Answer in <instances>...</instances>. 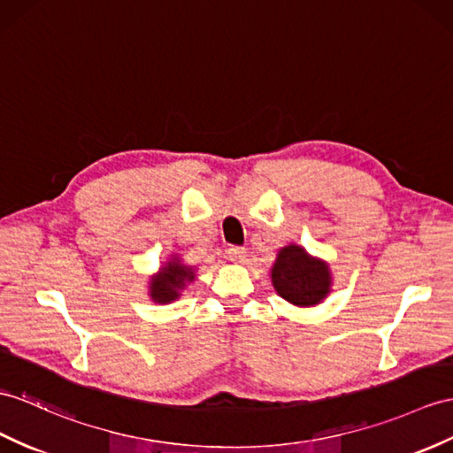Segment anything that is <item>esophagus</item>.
I'll return each mask as SVG.
<instances>
[{"label":"esophagus","instance_id":"esophagus-1","mask_svg":"<svg viewBox=\"0 0 453 453\" xmlns=\"http://www.w3.org/2000/svg\"><path fill=\"white\" fill-rule=\"evenodd\" d=\"M226 253H228V259H230V261L240 263L242 259L246 257V248H242V246H230V248L226 250Z\"/></svg>","mask_w":453,"mask_h":453}]
</instances>
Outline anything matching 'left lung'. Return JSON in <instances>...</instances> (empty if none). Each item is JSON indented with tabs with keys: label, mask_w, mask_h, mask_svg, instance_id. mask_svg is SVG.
<instances>
[{
	"label": "left lung",
	"mask_w": 453,
	"mask_h": 453,
	"mask_svg": "<svg viewBox=\"0 0 453 453\" xmlns=\"http://www.w3.org/2000/svg\"><path fill=\"white\" fill-rule=\"evenodd\" d=\"M273 286L286 302L310 307L323 300L330 288V273L323 261L311 259L300 246L282 248L273 265Z\"/></svg>",
	"instance_id": "1"
}]
</instances>
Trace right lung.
Instances as JSON below:
<instances>
[{"label": "right lung", "mask_w": 453, "mask_h": 453, "mask_svg": "<svg viewBox=\"0 0 453 453\" xmlns=\"http://www.w3.org/2000/svg\"><path fill=\"white\" fill-rule=\"evenodd\" d=\"M190 280H194V271L176 259H173L169 261L167 267H163V271L156 279H151L150 296L159 303L173 302L174 297L180 296L179 292L184 288L186 282Z\"/></svg>", "instance_id": "right-lung-1"}]
</instances>
